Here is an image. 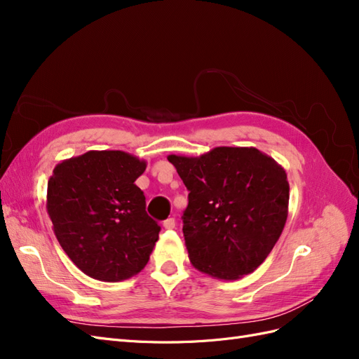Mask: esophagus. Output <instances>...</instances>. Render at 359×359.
<instances>
[{
    "instance_id": "1",
    "label": "esophagus",
    "mask_w": 359,
    "mask_h": 359,
    "mask_svg": "<svg viewBox=\"0 0 359 359\" xmlns=\"http://www.w3.org/2000/svg\"><path fill=\"white\" fill-rule=\"evenodd\" d=\"M175 224H177V222H175V219H173V217H169L168 220L163 222L165 229H175Z\"/></svg>"
}]
</instances>
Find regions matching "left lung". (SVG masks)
Segmentation results:
<instances>
[{
  "label": "left lung",
  "instance_id": "1",
  "mask_svg": "<svg viewBox=\"0 0 359 359\" xmlns=\"http://www.w3.org/2000/svg\"><path fill=\"white\" fill-rule=\"evenodd\" d=\"M168 160L190 191L182 232L191 265L219 280L253 273L285 229L286 170L253 147H217Z\"/></svg>",
  "mask_w": 359,
  "mask_h": 359
}]
</instances>
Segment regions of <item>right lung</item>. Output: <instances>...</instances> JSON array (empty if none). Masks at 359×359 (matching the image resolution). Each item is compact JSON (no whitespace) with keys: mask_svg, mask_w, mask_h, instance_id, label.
I'll return each instance as SVG.
<instances>
[{"mask_svg":"<svg viewBox=\"0 0 359 359\" xmlns=\"http://www.w3.org/2000/svg\"><path fill=\"white\" fill-rule=\"evenodd\" d=\"M145 169V160L124 151H88L53 169L46 196L53 233L88 277L115 283L148 264L160 226L135 184Z\"/></svg>","mask_w":359,"mask_h":359,"instance_id":"1","label":"right lung"}]
</instances>
